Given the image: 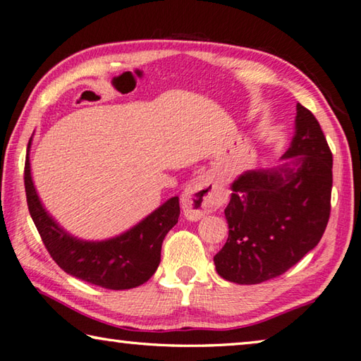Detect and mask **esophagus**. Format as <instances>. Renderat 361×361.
I'll list each match as a JSON object with an SVG mask.
<instances>
[{
  "label": "esophagus",
  "mask_w": 361,
  "mask_h": 361,
  "mask_svg": "<svg viewBox=\"0 0 361 361\" xmlns=\"http://www.w3.org/2000/svg\"><path fill=\"white\" fill-rule=\"evenodd\" d=\"M222 202H224L222 188L208 176H197L185 188L181 207L188 219L197 221L207 213L218 209Z\"/></svg>",
  "instance_id": "obj_1"
}]
</instances>
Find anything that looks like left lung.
<instances>
[{
	"label": "left lung",
	"instance_id": "1",
	"mask_svg": "<svg viewBox=\"0 0 361 361\" xmlns=\"http://www.w3.org/2000/svg\"><path fill=\"white\" fill-rule=\"evenodd\" d=\"M283 159L232 183L224 209L228 238L213 259L231 283L259 284L286 273L317 246L329 224L333 156L316 116L301 104Z\"/></svg>",
	"mask_w": 361,
	"mask_h": 361
}]
</instances>
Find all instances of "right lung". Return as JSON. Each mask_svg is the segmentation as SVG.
I'll return each mask as SVG.
<instances>
[{
  "label": "right lung",
  "instance_id": "obj_1",
  "mask_svg": "<svg viewBox=\"0 0 361 361\" xmlns=\"http://www.w3.org/2000/svg\"><path fill=\"white\" fill-rule=\"evenodd\" d=\"M30 145L25 161V191L32 222L58 267L71 276L110 290L134 289L153 276L161 262V246L178 222L180 202L172 197L139 224L118 237L87 241L71 235L44 208L31 178Z\"/></svg>",
  "mask_w": 361,
  "mask_h": 361
}]
</instances>
